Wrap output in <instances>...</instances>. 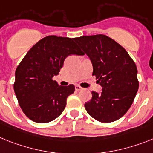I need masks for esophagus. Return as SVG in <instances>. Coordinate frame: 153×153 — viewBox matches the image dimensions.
<instances>
[{
	"label": "esophagus",
	"mask_w": 153,
	"mask_h": 153,
	"mask_svg": "<svg viewBox=\"0 0 153 153\" xmlns=\"http://www.w3.org/2000/svg\"><path fill=\"white\" fill-rule=\"evenodd\" d=\"M83 88H82L81 86H79V85H76L75 86V90L76 91H80V90H82Z\"/></svg>",
	"instance_id": "esophagus-1"
}]
</instances>
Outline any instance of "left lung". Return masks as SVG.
<instances>
[{
	"label": "left lung",
	"instance_id": "left-lung-1",
	"mask_svg": "<svg viewBox=\"0 0 153 153\" xmlns=\"http://www.w3.org/2000/svg\"><path fill=\"white\" fill-rule=\"evenodd\" d=\"M92 62L100 94L92 92V99L85 104L87 113L100 122L120 119L131 106L138 89L137 67L125 49L105 35L74 38Z\"/></svg>",
	"mask_w": 153,
	"mask_h": 153
}]
</instances>
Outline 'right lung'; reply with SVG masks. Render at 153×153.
Segmentation results:
<instances>
[{
	"label": "right lung",
	"instance_id": "1",
	"mask_svg": "<svg viewBox=\"0 0 153 153\" xmlns=\"http://www.w3.org/2000/svg\"><path fill=\"white\" fill-rule=\"evenodd\" d=\"M74 38L49 36L28 51L15 71L14 90L23 113L34 122H51L66 106L73 85L61 86L52 78L57 75L68 55H84Z\"/></svg>",
	"mask_w": 153,
	"mask_h": 153
}]
</instances>
